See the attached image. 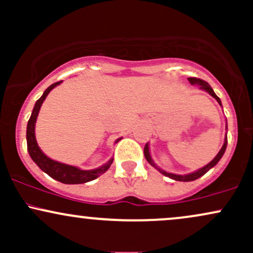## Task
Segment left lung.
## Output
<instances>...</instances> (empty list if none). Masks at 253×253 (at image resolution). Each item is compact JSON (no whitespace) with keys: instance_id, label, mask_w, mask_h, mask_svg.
I'll list each match as a JSON object with an SVG mask.
<instances>
[{"instance_id":"obj_1","label":"left lung","mask_w":253,"mask_h":253,"mask_svg":"<svg viewBox=\"0 0 253 253\" xmlns=\"http://www.w3.org/2000/svg\"><path fill=\"white\" fill-rule=\"evenodd\" d=\"M188 80H189V82H190L191 84H197V85H200V88L203 89V90H206V91L210 92V94L211 95V96H213L214 98H215V100L217 101V102H219L220 106H221V101H220V98L216 96L215 92H214V91H213V89H211V86L210 84H208L207 82H206V81L200 80V78H196V77H189V78H188ZM226 146H227V138L225 139V143H223L222 147H221V150H220V152L217 153L215 158H214L213 161L211 162V163H208L207 165H206V167L201 168V169L197 170V171H195V172L189 173V175H175V173H169V172H167V171L158 169V168H157L156 165L153 164L152 159H151V156H150V152H149V145H147V144L145 145V147H144V155H145V158H146V161L149 162V163H150L151 165H153V167H156L157 169H158L159 171H161L162 173H163V175H165L167 177H170V178L175 179V181L189 182V181H194V179H197V178H199V177L203 176V175H205L206 172H207L208 170L211 169V168H213V167H215L217 162H219L220 159H221V157L223 156V153H225Z\"/></svg>"}]
</instances>
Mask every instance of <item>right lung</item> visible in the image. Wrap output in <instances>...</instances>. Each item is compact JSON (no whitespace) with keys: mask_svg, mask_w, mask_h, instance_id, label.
Masks as SVG:
<instances>
[{"mask_svg":"<svg viewBox=\"0 0 253 253\" xmlns=\"http://www.w3.org/2000/svg\"><path fill=\"white\" fill-rule=\"evenodd\" d=\"M59 83H62V81L53 83L52 85L48 86V88L45 90V92L42 94V96L37 101L36 106H34L33 112H32V115L30 120H28L27 125V150L31 158L34 161V163H36L43 172H46L48 176L52 177V178L57 179V181L62 183H65V184H81V183L92 181V179L97 178L98 176L106 172L110 167V164L113 163V158L110 159L109 162H107L106 164L102 165L101 168H98V169L81 170L76 167H71V165H66L59 163V162L52 161L48 157L43 155L42 150L39 149L36 140V135H34V126H36L38 113H39L40 107H42L43 100L47 96L48 92H50L54 86H57Z\"/></svg>","mask_w":253,"mask_h":253,"instance_id":"obj_1","label":"right lung"}]
</instances>
